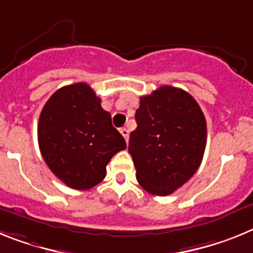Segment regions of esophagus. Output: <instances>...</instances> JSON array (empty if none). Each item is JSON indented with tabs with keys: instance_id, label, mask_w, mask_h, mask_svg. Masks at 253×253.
I'll return each mask as SVG.
<instances>
[{
	"instance_id": "34e87169",
	"label": "esophagus",
	"mask_w": 253,
	"mask_h": 253,
	"mask_svg": "<svg viewBox=\"0 0 253 253\" xmlns=\"http://www.w3.org/2000/svg\"><path fill=\"white\" fill-rule=\"evenodd\" d=\"M120 132L122 133V136L125 137V140H126V142L128 141V137H129V131L126 128V127H122V128L120 129Z\"/></svg>"
}]
</instances>
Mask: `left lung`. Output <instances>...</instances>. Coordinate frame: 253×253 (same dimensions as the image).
I'll return each mask as SVG.
<instances>
[{
	"label": "left lung",
	"instance_id": "1",
	"mask_svg": "<svg viewBox=\"0 0 253 253\" xmlns=\"http://www.w3.org/2000/svg\"><path fill=\"white\" fill-rule=\"evenodd\" d=\"M128 153L136 178L151 195L167 196L199 169L206 146V120L192 95L160 86L140 98Z\"/></svg>",
	"mask_w": 253,
	"mask_h": 253
}]
</instances>
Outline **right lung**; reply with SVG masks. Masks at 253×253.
I'll use <instances>...</instances> for the list:
<instances>
[{"instance_id":"1","label":"right lung","mask_w":253,"mask_h":253,"mask_svg":"<svg viewBox=\"0 0 253 253\" xmlns=\"http://www.w3.org/2000/svg\"><path fill=\"white\" fill-rule=\"evenodd\" d=\"M38 144L50 170L74 190L102 182L112 157L126 149L109 112L85 83L61 87L48 99L39 117Z\"/></svg>"}]
</instances>
